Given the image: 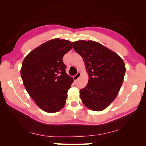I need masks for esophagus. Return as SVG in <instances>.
Instances as JSON below:
<instances>
[{"label": "esophagus", "mask_w": 146, "mask_h": 146, "mask_svg": "<svg viewBox=\"0 0 146 146\" xmlns=\"http://www.w3.org/2000/svg\"><path fill=\"white\" fill-rule=\"evenodd\" d=\"M80 76H81V73L78 72V73H77L76 75H75V76H73V80H75V81H76V80H78Z\"/></svg>", "instance_id": "1"}]
</instances>
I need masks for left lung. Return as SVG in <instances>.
<instances>
[{
	"label": "left lung",
	"mask_w": 146,
	"mask_h": 146,
	"mask_svg": "<svg viewBox=\"0 0 146 146\" xmlns=\"http://www.w3.org/2000/svg\"><path fill=\"white\" fill-rule=\"evenodd\" d=\"M72 44L83 58L89 76L87 85L80 91L83 104L92 110H103L115 100L122 85L124 62L100 43L80 40Z\"/></svg>",
	"instance_id": "obj_1"
}]
</instances>
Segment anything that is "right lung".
I'll use <instances>...</instances> for the list:
<instances>
[{
    "label": "right lung",
    "mask_w": 146,
    "mask_h": 146,
    "mask_svg": "<svg viewBox=\"0 0 146 146\" xmlns=\"http://www.w3.org/2000/svg\"><path fill=\"white\" fill-rule=\"evenodd\" d=\"M73 46L68 40L56 38L33 49L24 59L21 75L24 85L36 104L48 113L63 108L73 82L65 71L63 56Z\"/></svg>",
    "instance_id": "right-lung-1"
}]
</instances>
